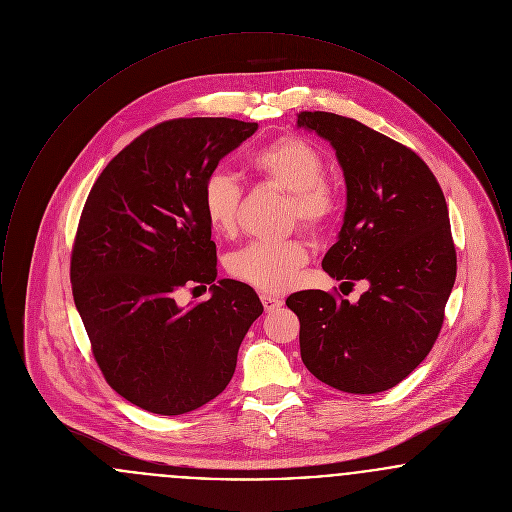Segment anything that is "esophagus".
Returning <instances> with one entry per match:
<instances>
[{
	"label": "esophagus",
	"mask_w": 512,
	"mask_h": 512,
	"mask_svg": "<svg viewBox=\"0 0 512 512\" xmlns=\"http://www.w3.org/2000/svg\"><path fill=\"white\" fill-rule=\"evenodd\" d=\"M261 303H263V307H265V311L267 313H272V311H276L278 307H282V299H278V297H274V295H267V293H263L261 295Z\"/></svg>",
	"instance_id": "34e87169"
}]
</instances>
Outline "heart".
I'll use <instances>...</instances> for the list:
<instances>
[{
    "label": "heart",
    "mask_w": 512,
    "mask_h": 512,
    "mask_svg": "<svg viewBox=\"0 0 512 512\" xmlns=\"http://www.w3.org/2000/svg\"><path fill=\"white\" fill-rule=\"evenodd\" d=\"M249 167L267 184L290 194L286 226L301 224L309 234L330 230L341 207L338 190L324 178L326 159L317 146L301 136H282L255 149ZM201 207L211 230L230 238L238 230L242 188L224 171L211 172L201 188ZM309 263V247L301 238L284 242H253L226 259L228 272L261 292L278 293L292 288L299 272Z\"/></svg>",
    "instance_id": "1"
}]
</instances>
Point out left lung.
<instances>
[{"instance_id":"1","label":"left lung","mask_w":512,"mask_h":512,"mask_svg":"<svg viewBox=\"0 0 512 512\" xmlns=\"http://www.w3.org/2000/svg\"><path fill=\"white\" fill-rule=\"evenodd\" d=\"M297 126L336 149L347 188L340 236L322 268L343 284H370L357 303L322 290L286 299L301 324V359L336 390H390L434 347L455 284L445 197L413 149L363 122L303 111Z\"/></svg>"}]
</instances>
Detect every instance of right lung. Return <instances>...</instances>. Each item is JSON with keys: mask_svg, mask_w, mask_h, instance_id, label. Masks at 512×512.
<instances>
[{"mask_svg": "<svg viewBox=\"0 0 512 512\" xmlns=\"http://www.w3.org/2000/svg\"><path fill=\"white\" fill-rule=\"evenodd\" d=\"M257 122H161L99 174L78 222L74 305L107 384L149 413H190L224 391L263 305L238 280H217V245L201 207L205 178ZM188 283L207 302L178 308Z\"/></svg>", "mask_w": 512, "mask_h": 512, "instance_id": "obj_1", "label": "right lung"}]
</instances>
